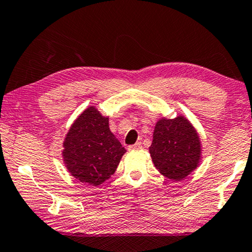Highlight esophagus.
Instances as JSON below:
<instances>
[{
  "label": "esophagus",
  "instance_id": "34e87169",
  "mask_svg": "<svg viewBox=\"0 0 252 252\" xmlns=\"http://www.w3.org/2000/svg\"><path fill=\"white\" fill-rule=\"evenodd\" d=\"M141 147H143V146H141V143H140V141H137L136 144L130 145V146H129V150H140Z\"/></svg>",
  "mask_w": 252,
  "mask_h": 252
}]
</instances>
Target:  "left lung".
Returning <instances> with one entry per match:
<instances>
[{
    "label": "left lung",
    "mask_w": 252,
    "mask_h": 252,
    "mask_svg": "<svg viewBox=\"0 0 252 252\" xmlns=\"http://www.w3.org/2000/svg\"><path fill=\"white\" fill-rule=\"evenodd\" d=\"M201 153L200 136L185 116L157 122L150 154L155 168L166 178L173 182L186 178L200 164Z\"/></svg>",
    "instance_id": "1"
}]
</instances>
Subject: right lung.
Instances as JSON below:
<instances>
[{"instance_id":"add662e5","label":"right lung","mask_w":252,"mask_h":252,"mask_svg":"<svg viewBox=\"0 0 252 252\" xmlns=\"http://www.w3.org/2000/svg\"><path fill=\"white\" fill-rule=\"evenodd\" d=\"M63 161L81 183L99 186L115 172L126 148L108 126V116L90 106L77 116L63 143Z\"/></svg>"}]
</instances>
